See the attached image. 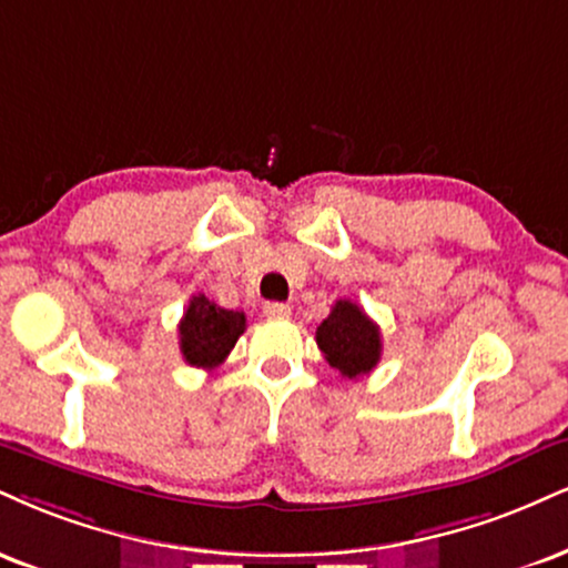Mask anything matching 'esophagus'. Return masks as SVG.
I'll use <instances>...</instances> for the list:
<instances>
[{"instance_id":"obj_1","label":"esophagus","mask_w":568,"mask_h":568,"mask_svg":"<svg viewBox=\"0 0 568 568\" xmlns=\"http://www.w3.org/2000/svg\"><path fill=\"white\" fill-rule=\"evenodd\" d=\"M264 317H270V320H285V317H291V306H288V304H280V302L264 304Z\"/></svg>"}]
</instances>
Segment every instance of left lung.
<instances>
[{"mask_svg": "<svg viewBox=\"0 0 568 568\" xmlns=\"http://www.w3.org/2000/svg\"><path fill=\"white\" fill-rule=\"evenodd\" d=\"M317 346L325 354L327 365L352 381L371 373L384 349L378 325L349 298L333 304L331 314L320 323Z\"/></svg>", "mask_w": 568, "mask_h": 568, "instance_id": "8db88e82", "label": "left lung"}]
</instances>
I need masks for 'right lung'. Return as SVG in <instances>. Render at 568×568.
Wrapping results in <instances>:
<instances>
[{
  "instance_id": "obj_1",
  "label": "right lung",
  "mask_w": 568,
  "mask_h": 568,
  "mask_svg": "<svg viewBox=\"0 0 568 568\" xmlns=\"http://www.w3.org/2000/svg\"><path fill=\"white\" fill-rule=\"evenodd\" d=\"M245 331V314L222 310L203 293L190 298L187 312L180 320V352L187 365L214 371L227 359L235 341Z\"/></svg>"
}]
</instances>
